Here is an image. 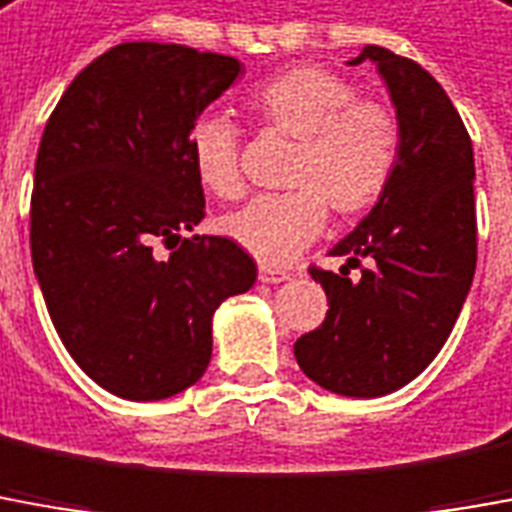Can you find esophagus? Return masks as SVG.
<instances>
[{
  "mask_svg": "<svg viewBox=\"0 0 512 512\" xmlns=\"http://www.w3.org/2000/svg\"><path fill=\"white\" fill-rule=\"evenodd\" d=\"M259 281L262 284H281V281H290V273L273 267V264H259Z\"/></svg>",
  "mask_w": 512,
  "mask_h": 512,
  "instance_id": "1",
  "label": "esophagus"
}]
</instances>
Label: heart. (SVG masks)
<instances>
[{"label": "heart", "instance_id": "b5f03b06", "mask_svg": "<svg viewBox=\"0 0 512 512\" xmlns=\"http://www.w3.org/2000/svg\"><path fill=\"white\" fill-rule=\"evenodd\" d=\"M259 125L295 139L287 195L253 197L225 214L220 231L267 264H284L312 245L329 217L370 211L387 192L401 155L393 111L359 100L357 88L323 66H290L250 88ZM189 158L211 195H242L239 130L222 114H203L189 128Z\"/></svg>", "mask_w": 512, "mask_h": 512}]
</instances>
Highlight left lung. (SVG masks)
<instances>
[{
	"mask_svg": "<svg viewBox=\"0 0 512 512\" xmlns=\"http://www.w3.org/2000/svg\"><path fill=\"white\" fill-rule=\"evenodd\" d=\"M376 63L401 128V155L384 197L340 239V273L312 270L326 290L323 326L295 343L301 370L323 390L379 398L438 357L477 267L474 147L438 80L410 58L365 47L348 66ZM365 258L359 279L351 266Z\"/></svg>",
	"mask_w": 512,
	"mask_h": 512,
	"instance_id": "left-lung-1",
	"label": "left lung"
}]
</instances>
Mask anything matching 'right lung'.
Segmentation results:
<instances>
[{"label":"right lung","instance_id":"1","mask_svg":"<svg viewBox=\"0 0 512 512\" xmlns=\"http://www.w3.org/2000/svg\"><path fill=\"white\" fill-rule=\"evenodd\" d=\"M242 63L130 41L91 61L49 116L30 209L33 270L72 359L128 401L178 396L211 362V320L256 284L225 236H189L206 214L189 128ZM173 248L167 260L152 250Z\"/></svg>","mask_w":512,"mask_h":512}]
</instances>
